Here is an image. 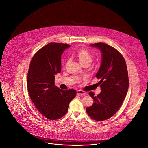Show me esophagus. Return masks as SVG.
<instances>
[{"instance_id": "obj_1", "label": "esophagus", "mask_w": 148, "mask_h": 148, "mask_svg": "<svg viewBox=\"0 0 148 148\" xmlns=\"http://www.w3.org/2000/svg\"><path fill=\"white\" fill-rule=\"evenodd\" d=\"M85 92L83 90H77V95L79 96H82V95H85Z\"/></svg>"}]
</instances>
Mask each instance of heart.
<instances>
[{
  "mask_svg": "<svg viewBox=\"0 0 148 148\" xmlns=\"http://www.w3.org/2000/svg\"><path fill=\"white\" fill-rule=\"evenodd\" d=\"M77 56L82 64L85 63L90 64L93 60L92 54L88 50L85 49H80L77 52Z\"/></svg>",
  "mask_w": 148,
  "mask_h": 148,
  "instance_id": "obj_1",
  "label": "heart"
}]
</instances>
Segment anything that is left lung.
<instances>
[{"mask_svg":"<svg viewBox=\"0 0 148 148\" xmlns=\"http://www.w3.org/2000/svg\"><path fill=\"white\" fill-rule=\"evenodd\" d=\"M101 51V66L96 77L100 79L99 84L101 92L95 96L93 105L86 108V112L92 119L102 121L112 117L120 109L126 97L129 78L125 60L120 52L104 42L90 44Z\"/></svg>","mask_w":148,"mask_h":148,"instance_id":"left-lung-1","label":"left lung"}]
</instances>
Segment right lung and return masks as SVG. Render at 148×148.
<instances>
[{
	"label": "right lung",
	"instance_id": "right-lung-1",
	"mask_svg": "<svg viewBox=\"0 0 148 148\" xmlns=\"http://www.w3.org/2000/svg\"><path fill=\"white\" fill-rule=\"evenodd\" d=\"M67 44L50 42L32 57L27 75V89L34 104L51 120L63 117L76 95L74 89L62 90L55 85V75L61 72V56Z\"/></svg>",
	"mask_w": 148,
	"mask_h": 148
}]
</instances>
